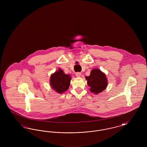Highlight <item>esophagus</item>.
I'll list each match as a JSON object with an SVG mask.
<instances>
[{
    "mask_svg": "<svg viewBox=\"0 0 147 147\" xmlns=\"http://www.w3.org/2000/svg\"><path fill=\"white\" fill-rule=\"evenodd\" d=\"M81 75H82V74L80 72H77L76 73V76L77 77H80L81 76Z\"/></svg>",
    "mask_w": 147,
    "mask_h": 147,
    "instance_id": "34e87169",
    "label": "esophagus"
}]
</instances>
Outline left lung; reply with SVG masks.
Instances as JSON below:
<instances>
[{
    "label": "left lung",
    "mask_w": 147,
    "mask_h": 147,
    "mask_svg": "<svg viewBox=\"0 0 147 147\" xmlns=\"http://www.w3.org/2000/svg\"><path fill=\"white\" fill-rule=\"evenodd\" d=\"M85 79L88 85L90 87V91L94 94H98L104 91L108 85L106 74L97 68L91 70L90 76H86Z\"/></svg>",
    "instance_id": "left-lung-1"
}]
</instances>
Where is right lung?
Here are the masks:
<instances>
[{"label": "right lung", "mask_w": 147, "mask_h": 147, "mask_svg": "<svg viewBox=\"0 0 147 147\" xmlns=\"http://www.w3.org/2000/svg\"><path fill=\"white\" fill-rule=\"evenodd\" d=\"M71 77L69 74H65L61 68L52 74L49 83L52 88L59 94H63L67 91L70 85Z\"/></svg>", "instance_id": "1"}]
</instances>
